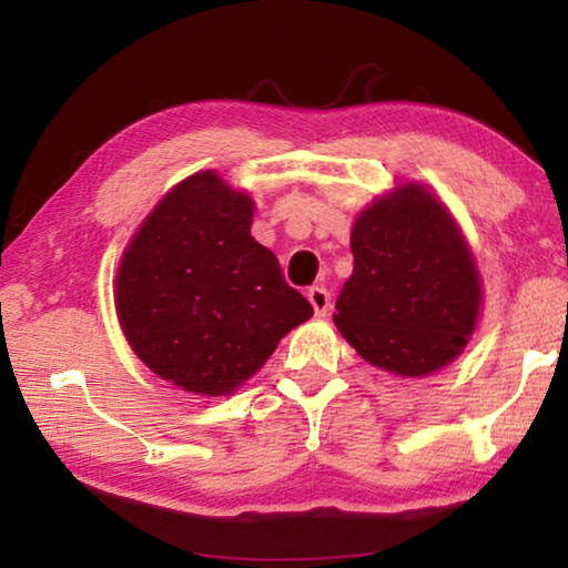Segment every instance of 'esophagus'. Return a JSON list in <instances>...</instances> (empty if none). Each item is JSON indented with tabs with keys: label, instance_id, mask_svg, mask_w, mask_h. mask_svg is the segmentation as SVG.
<instances>
[{
	"label": "esophagus",
	"instance_id": "1",
	"mask_svg": "<svg viewBox=\"0 0 568 568\" xmlns=\"http://www.w3.org/2000/svg\"><path fill=\"white\" fill-rule=\"evenodd\" d=\"M307 301H311L315 315H325V313H328V307H331V293L325 291L323 285H315V287H311V291H307Z\"/></svg>",
	"mask_w": 568,
	"mask_h": 568
}]
</instances>
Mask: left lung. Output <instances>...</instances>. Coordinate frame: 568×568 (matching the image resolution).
Masks as SVG:
<instances>
[{
    "label": "left lung",
    "instance_id": "left-lung-1",
    "mask_svg": "<svg viewBox=\"0 0 568 568\" xmlns=\"http://www.w3.org/2000/svg\"><path fill=\"white\" fill-rule=\"evenodd\" d=\"M353 275L335 301V325L361 358L398 376H426L464 351L480 285L448 210L420 185H403L363 210L351 235Z\"/></svg>",
    "mask_w": 568,
    "mask_h": 568
}]
</instances>
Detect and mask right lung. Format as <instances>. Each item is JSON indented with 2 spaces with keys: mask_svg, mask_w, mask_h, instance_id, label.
<instances>
[{
  "mask_svg": "<svg viewBox=\"0 0 568 568\" xmlns=\"http://www.w3.org/2000/svg\"><path fill=\"white\" fill-rule=\"evenodd\" d=\"M250 225L253 200L197 172L160 200L122 257V331L142 363L182 390H235L313 315Z\"/></svg>",
  "mask_w": 568,
  "mask_h": 568,
  "instance_id": "add662e5",
  "label": "right lung"
}]
</instances>
